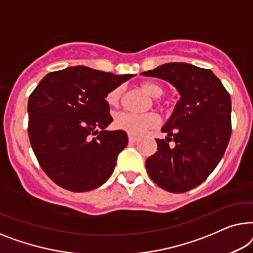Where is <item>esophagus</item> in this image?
<instances>
[{"label":"esophagus","instance_id":"esophagus-1","mask_svg":"<svg viewBox=\"0 0 253 253\" xmlns=\"http://www.w3.org/2000/svg\"><path fill=\"white\" fill-rule=\"evenodd\" d=\"M136 141H137V137L133 136V135H128V142H129V143H135Z\"/></svg>","mask_w":253,"mask_h":253}]
</instances>
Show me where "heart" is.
<instances>
[{"label":"heart","mask_w":253,"mask_h":253,"mask_svg":"<svg viewBox=\"0 0 253 253\" xmlns=\"http://www.w3.org/2000/svg\"><path fill=\"white\" fill-rule=\"evenodd\" d=\"M142 89L147 91L152 97H156V104H162V101L157 97H161L164 94V88L157 83L152 81H144L141 84ZM123 95V88L116 87L113 88L109 94L106 95V103L110 106H117L120 103ZM159 124V117L155 112H147L137 115V113H129V112H122L116 116L115 125L118 129L126 131L133 136H138L142 135L149 128H154Z\"/></svg>","instance_id":"obj_1"}]
</instances>
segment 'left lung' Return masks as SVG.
<instances>
[{
  "mask_svg": "<svg viewBox=\"0 0 253 253\" xmlns=\"http://www.w3.org/2000/svg\"><path fill=\"white\" fill-rule=\"evenodd\" d=\"M141 74L169 81L181 95L162 129L166 140L156 138L157 151L145 166L157 186L186 193L204 182L225 154L232 135L230 95L211 70L191 64L167 63Z\"/></svg>",
  "mask_w": 253,
  "mask_h": 253,
  "instance_id": "8db88e82",
  "label": "left lung"
}]
</instances>
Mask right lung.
<instances>
[{
  "label": "right lung",
  "mask_w": 253,
  "mask_h": 253,
  "mask_svg": "<svg viewBox=\"0 0 253 253\" xmlns=\"http://www.w3.org/2000/svg\"><path fill=\"white\" fill-rule=\"evenodd\" d=\"M134 77L73 66L45 76L28 98V136L43 172L73 193L89 191L111 176L128 144L113 122L106 95Z\"/></svg>",
  "instance_id": "add662e5"
}]
</instances>
